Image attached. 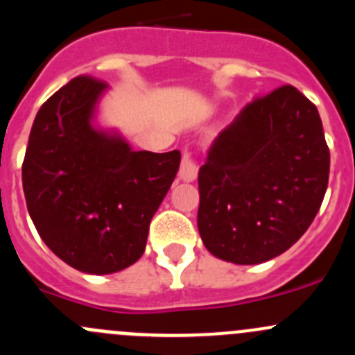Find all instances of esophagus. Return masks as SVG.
<instances>
[{
    "instance_id": "obj_1",
    "label": "esophagus",
    "mask_w": 355,
    "mask_h": 355,
    "mask_svg": "<svg viewBox=\"0 0 355 355\" xmlns=\"http://www.w3.org/2000/svg\"><path fill=\"white\" fill-rule=\"evenodd\" d=\"M198 164L192 159V156L189 153H184L180 163V170H178V177L184 182H194L196 177H198Z\"/></svg>"
}]
</instances>
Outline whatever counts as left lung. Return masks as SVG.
Returning a JSON list of instances; mask_svg holds the SVG:
<instances>
[{
	"mask_svg": "<svg viewBox=\"0 0 355 355\" xmlns=\"http://www.w3.org/2000/svg\"><path fill=\"white\" fill-rule=\"evenodd\" d=\"M328 175L316 106L293 85L256 99L214 139L199 170L204 245L235 264L280 256L313 223Z\"/></svg>",
	"mask_w": 355,
	"mask_h": 355,
	"instance_id": "1",
	"label": "left lung"
}]
</instances>
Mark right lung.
Segmentation results:
<instances>
[{
	"mask_svg": "<svg viewBox=\"0 0 355 355\" xmlns=\"http://www.w3.org/2000/svg\"><path fill=\"white\" fill-rule=\"evenodd\" d=\"M108 85L75 77L35 114L24 194L44 244L89 275L125 270L144 254L149 223L180 166V151H134L94 125Z\"/></svg>",
	"mask_w": 355,
	"mask_h": 355,
	"instance_id": "add662e5",
	"label": "right lung"
}]
</instances>
